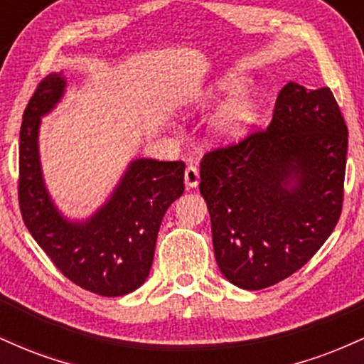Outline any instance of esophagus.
<instances>
[{
	"label": "esophagus",
	"instance_id": "obj_1",
	"mask_svg": "<svg viewBox=\"0 0 364 364\" xmlns=\"http://www.w3.org/2000/svg\"><path fill=\"white\" fill-rule=\"evenodd\" d=\"M200 183V173L195 166H188L185 169V185L186 188H196Z\"/></svg>",
	"mask_w": 364,
	"mask_h": 364
}]
</instances>
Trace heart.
<instances>
[{
    "mask_svg": "<svg viewBox=\"0 0 364 364\" xmlns=\"http://www.w3.org/2000/svg\"><path fill=\"white\" fill-rule=\"evenodd\" d=\"M240 85L241 78L236 75H223L202 90L200 99L203 102H215L224 95L232 94ZM257 118L258 102L255 94L250 90H240L217 107L210 121V133L223 141L240 140L252 128Z\"/></svg>",
    "mask_w": 364,
    "mask_h": 364,
    "instance_id": "b5f03b06",
    "label": "heart"
}]
</instances>
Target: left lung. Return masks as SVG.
<instances>
[{
	"mask_svg": "<svg viewBox=\"0 0 364 364\" xmlns=\"http://www.w3.org/2000/svg\"><path fill=\"white\" fill-rule=\"evenodd\" d=\"M348 127L328 87L287 83L265 132L200 162L220 272L258 291L299 270L332 235L344 196Z\"/></svg>",
	"mask_w": 364,
	"mask_h": 364,
	"instance_id": "left-lung-1",
	"label": "left lung"
}]
</instances>
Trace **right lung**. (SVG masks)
I'll list each match as a JSON object with an SVG mask.
<instances>
[{"label":"right lung","instance_id":"1","mask_svg":"<svg viewBox=\"0 0 364 364\" xmlns=\"http://www.w3.org/2000/svg\"><path fill=\"white\" fill-rule=\"evenodd\" d=\"M65 92L63 72L49 73L23 112L18 147L23 223L61 274L77 286L107 298L128 294L149 277L162 217L185 191V162L133 159L94 214L70 219L46 186L39 154L41 121Z\"/></svg>","mask_w":364,"mask_h":364}]
</instances>
